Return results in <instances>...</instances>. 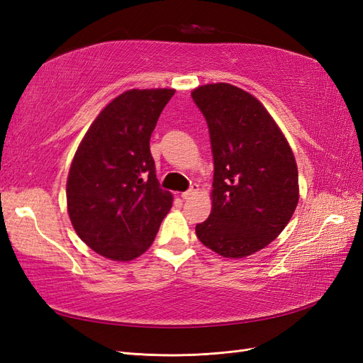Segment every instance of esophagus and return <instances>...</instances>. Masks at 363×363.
<instances>
[{
  "label": "esophagus",
  "instance_id": "34e87169",
  "mask_svg": "<svg viewBox=\"0 0 363 363\" xmlns=\"http://www.w3.org/2000/svg\"><path fill=\"white\" fill-rule=\"evenodd\" d=\"M196 194H199V184L192 183L191 188L182 194V199H183V200H189V199H192V196L196 195Z\"/></svg>",
  "mask_w": 363,
  "mask_h": 363
}]
</instances>
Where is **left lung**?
<instances>
[{"mask_svg": "<svg viewBox=\"0 0 363 363\" xmlns=\"http://www.w3.org/2000/svg\"><path fill=\"white\" fill-rule=\"evenodd\" d=\"M213 155L212 212L196 224L200 242L240 259L272 242L298 203V171L276 121L251 94L228 83L192 92Z\"/></svg>", "mask_w": 363, "mask_h": 363, "instance_id": "obj_1", "label": "left lung"}]
</instances>
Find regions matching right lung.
I'll return each mask as SVG.
<instances>
[{
    "mask_svg": "<svg viewBox=\"0 0 363 363\" xmlns=\"http://www.w3.org/2000/svg\"><path fill=\"white\" fill-rule=\"evenodd\" d=\"M174 89H131L96 116L77 150L67 183L77 235L98 255L127 262L145 252L172 195L160 188L150 138Z\"/></svg>",
    "mask_w": 363,
    "mask_h": 363,
    "instance_id": "right-lung-1",
    "label": "right lung"
}]
</instances>
